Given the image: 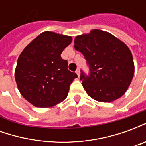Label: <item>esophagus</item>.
I'll use <instances>...</instances> for the list:
<instances>
[{
  "instance_id": "obj_1",
  "label": "esophagus",
  "mask_w": 146,
  "mask_h": 146,
  "mask_svg": "<svg viewBox=\"0 0 146 146\" xmlns=\"http://www.w3.org/2000/svg\"><path fill=\"white\" fill-rule=\"evenodd\" d=\"M76 74H77V76H80V69H77V70H76Z\"/></svg>"
}]
</instances>
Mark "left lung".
I'll return each mask as SVG.
<instances>
[{
	"instance_id": "obj_1",
	"label": "left lung",
	"mask_w": 146,
	"mask_h": 146,
	"mask_svg": "<svg viewBox=\"0 0 146 146\" xmlns=\"http://www.w3.org/2000/svg\"><path fill=\"white\" fill-rule=\"evenodd\" d=\"M74 48L84 54L89 66V75L81 72L80 80L91 98L110 102L127 92L133 79L135 64L123 42L111 33L95 29L76 36Z\"/></svg>"
}]
</instances>
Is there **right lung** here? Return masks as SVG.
<instances>
[{
  "mask_svg": "<svg viewBox=\"0 0 146 146\" xmlns=\"http://www.w3.org/2000/svg\"><path fill=\"white\" fill-rule=\"evenodd\" d=\"M72 37L45 31L27 45L18 58L15 79L26 100L36 107H52L66 98L77 77L61 54Z\"/></svg>",
  "mask_w": 146,
  "mask_h": 146,
  "instance_id": "right-lung-1",
  "label": "right lung"
}]
</instances>
